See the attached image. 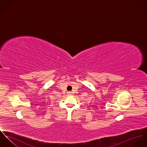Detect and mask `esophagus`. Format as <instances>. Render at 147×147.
<instances>
[{
	"mask_svg": "<svg viewBox=\"0 0 147 147\" xmlns=\"http://www.w3.org/2000/svg\"><path fill=\"white\" fill-rule=\"evenodd\" d=\"M68 94H71V92H68Z\"/></svg>",
	"mask_w": 147,
	"mask_h": 147,
	"instance_id": "1",
	"label": "esophagus"
}]
</instances>
